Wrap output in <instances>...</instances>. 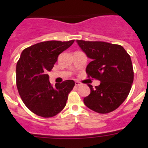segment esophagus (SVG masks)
<instances>
[{
    "mask_svg": "<svg viewBox=\"0 0 148 148\" xmlns=\"http://www.w3.org/2000/svg\"><path fill=\"white\" fill-rule=\"evenodd\" d=\"M75 85L76 86H82V84L81 82H75Z\"/></svg>",
    "mask_w": 148,
    "mask_h": 148,
    "instance_id": "esophagus-1",
    "label": "esophagus"
}]
</instances>
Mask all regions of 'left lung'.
<instances>
[{"label":"left lung","mask_w":148,"mask_h":148,"mask_svg":"<svg viewBox=\"0 0 148 148\" xmlns=\"http://www.w3.org/2000/svg\"><path fill=\"white\" fill-rule=\"evenodd\" d=\"M77 43L92 59L86 68L88 77L101 82L95 88L88 84L91 92L84 97V103L88 108L100 114L114 111L127 97L133 82L130 56L117 44L83 40H77Z\"/></svg>","instance_id":"1"}]
</instances>
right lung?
Here are the masks:
<instances>
[{"label":"right lung","instance_id":"right-lung-1","mask_svg":"<svg viewBox=\"0 0 148 148\" xmlns=\"http://www.w3.org/2000/svg\"><path fill=\"white\" fill-rule=\"evenodd\" d=\"M74 42V40L44 41L22 51L16 64V85L22 101L34 114L51 117L64 108L75 83L66 80L52 86L47 73L59 55Z\"/></svg>","mask_w":148,"mask_h":148}]
</instances>
